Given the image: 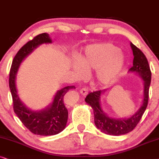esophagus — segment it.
I'll use <instances>...</instances> for the list:
<instances>
[{"label":"esophagus","mask_w":159,"mask_h":159,"mask_svg":"<svg viewBox=\"0 0 159 159\" xmlns=\"http://www.w3.org/2000/svg\"><path fill=\"white\" fill-rule=\"evenodd\" d=\"M80 92H81V94L83 95V96H86V95L88 94L89 90L87 88H82L80 90Z\"/></svg>","instance_id":"obj_1"}]
</instances>
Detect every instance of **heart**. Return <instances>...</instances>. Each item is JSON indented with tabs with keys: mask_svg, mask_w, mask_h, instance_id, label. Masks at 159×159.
<instances>
[{
	"mask_svg": "<svg viewBox=\"0 0 159 159\" xmlns=\"http://www.w3.org/2000/svg\"><path fill=\"white\" fill-rule=\"evenodd\" d=\"M125 65V56L117 46L110 43L87 46L72 65L77 77L95 70V78L101 85H109L118 79Z\"/></svg>",
	"mask_w": 159,
	"mask_h": 159,
	"instance_id": "heart-1",
	"label": "heart"
}]
</instances>
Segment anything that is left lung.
<instances>
[{"mask_svg":"<svg viewBox=\"0 0 159 159\" xmlns=\"http://www.w3.org/2000/svg\"><path fill=\"white\" fill-rule=\"evenodd\" d=\"M130 46L133 52L134 60L132 67L129 70V72L139 75L143 81V102L138 111L129 117L124 118H116L107 116L101 106V97L107 92L106 89L91 92L85 99L86 102L93 109L94 124L97 128L106 134L119 136L130 132L136 127L148 106L149 87L151 81V72L148 62L140 49L132 43H130Z\"/></svg>","mask_w":159,"mask_h":159,"instance_id":"1","label":"left lung"}]
</instances>
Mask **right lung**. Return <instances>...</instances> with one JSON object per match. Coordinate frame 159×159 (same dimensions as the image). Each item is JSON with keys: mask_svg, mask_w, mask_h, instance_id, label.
<instances>
[{"mask_svg": "<svg viewBox=\"0 0 159 159\" xmlns=\"http://www.w3.org/2000/svg\"><path fill=\"white\" fill-rule=\"evenodd\" d=\"M48 33L39 34L27 42L14 57L9 73V88L13 99L14 111L21 121L32 133L41 136L57 134L66 127L68 111L65 105V95L74 86H67L57 92L50 105L40 111H33L21 100L16 86V75L20 64L35 48L43 43H52Z\"/></svg>", "mask_w": 159, "mask_h": 159, "instance_id": "add662e5", "label": "right lung"}]
</instances>
